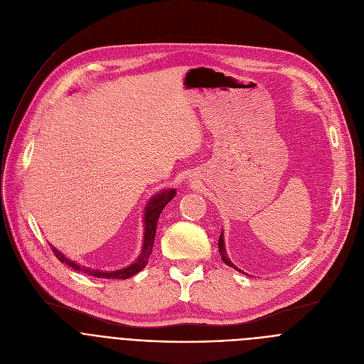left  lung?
<instances>
[{
  "label": "left lung",
  "mask_w": 364,
  "mask_h": 364,
  "mask_svg": "<svg viewBox=\"0 0 364 364\" xmlns=\"http://www.w3.org/2000/svg\"><path fill=\"white\" fill-rule=\"evenodd\" d=\"M219 252H220V256H222V261L228 265V267H230V268H233V269H236V271H239V272H242V274H245L243 271H240L235 264H232V261L229 259V256H228V253H226V247H225V237H223V232L220 233V237H219ZM247 275V274H246Z\"/></svg>",
  "instance_id": "left-lung-1"
}]
</instances>
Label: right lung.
Wrapping results in <instances>:
<instances>
[{
	"label": "right lung",
	"mask_w": 364,
	"mask_h": 364,
	"mask_svg": "<svg viewBox=\"0 0 364 364\" xmlns=\"http://www.w3.org/2000/svg\"><path fill=\"white\" fill-rule=\"evenodd\" d=\"M176 194H177L176 188H163L160 193L152 196L148 200V203L145 205V210H144V242H142L141 253L135 259V262H132L131 265H128L122 269L100 271V269L82 267L80 264L72 261L70 257L63 255L60 250H58L53 245H50L51 250H53V253L56 255V257L59 259L62 264L73 268L77 272H83L86 275H92V277H96V278L128 279V278L134 277L135 274H138L139 271H142L145 268V265L148 264V259H149V255L152 252V246H154V240H155V232H157L159 218H160L161 212L164 210V207L176 197Z\"/></svg>",
	"instance_id": "1"
}]
</instances>
